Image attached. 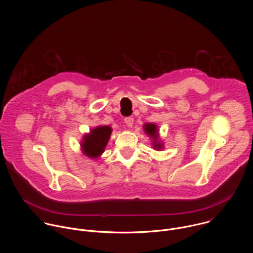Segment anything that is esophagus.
<instances>
[{
  "label": "esophagus",
  "mask_w": 253,
  "mask_h": 253,
  "mask_svg": "<svg viewBox=\"0 0 253 253\" xmlns=\"http://www.w3.org/2000/svg\"><path fill=\"white\" fill-rule=\"evenodd\" d=\"M125 123L127 127H131L133 125V118L132 117H127L125 119Z\"/></svg>",
  "instance_id": "esophagus-1"
}]
</instances>
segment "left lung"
I'll use <instances>...</instances> for the list:
<instances>
[{"instance_id":"8db88e82","label":"left lung","mask_w":253,"mask_h":253,"mask_svg":"<svg viewBox=\"0 0 253 253\" xmlns=\"http://www.w3.org/2000/svg\"><path fill=\"white\" fill-rule=\"evenodd\" d=\"M144 131L153 138V142H154L153 145H154V147L156 149H161L162 145L157 141L158 132H157L156 126L153 125V124H146V125H144Z\"/></svg>"}]
</instances>
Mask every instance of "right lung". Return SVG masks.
<instances>
[{
	"instance_id": "add662e5",
	"label": "right lung",
	"mask_w": 253,
	"mask_h": 253,
	"mask_svg": "<svg viewBox=\"0 0 253 253\" xmlns=\"http://www.w3.org/2000/svg\"><path fill=\"white\" fill-rule=\"evenodd\" d=\"M112 128L107 126H98L91 130L90 134L84 136L82 142V148L84 153L92 158L100 156L110 139Z\"/></svg>"
}]
</instances>
